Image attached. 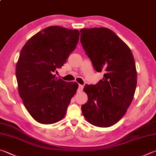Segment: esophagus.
<instances>
[{
    "mask_svg": "<svg viewBox=\"0 0 156 156\" xmlns=\"http://www.w3.org/2000/svg\"><path fill=\"white\" fill-rule=\"evenodd\" d=\"M83 88H84V86L83 85H82V84H79V86H78V89L80 90H82L83 89Z\"/></svg>",
    "mask_w": 156,
    "mask_h": 156,
    "instance_id": "obj_1",
    "label": "esophagus"
}]
</instances>
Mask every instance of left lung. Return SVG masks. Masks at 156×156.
<instances>
[{"mask_svg":"<svg viewBox=\"0 0 156 156\" xmlns=\"http://www.w3.org/2000/svg\"><path fill=\"white\" fill-rule=\"evenodd\" d=\"M80 41L95 70L105 72L98 84H86L88 101L81 106L84 118L92 125L108 127L126 114L134 98L137 72L127 45L109 29H83Z\"/></svg>","mask_w":156,"mask_h":156,"instance_id":"1","label":"left lung"}]
</instances>
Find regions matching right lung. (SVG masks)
<instances>
[{"instance_id":"1","label":"right lung","mask_w":156,"mask_h":156,"mask_svg":"<svg viewBox=\"0 0 156 156\" xmlns=\"http://www.w3.org/2000/svg\"><path fill=\"white\" fill-rule=\"evenodd\" d=\"M80 32L58 26L46 28L27 41L16 67L19 95L28 112L42 124H52L66 116L78 88L55 72L75 50Z\"/></svg>"}]
</instances>
